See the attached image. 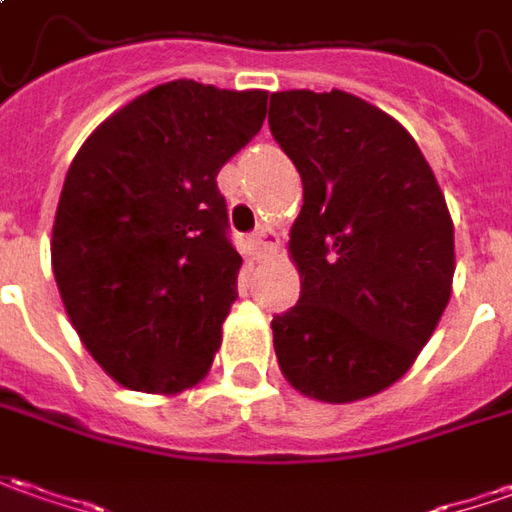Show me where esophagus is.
Masks as SVG:
<instances>
[{"instance_id":"obj_1","label":"esophagus","mask_w":512,"mask_h":512,"mask_svg":"<svg viewBox=\"0 0 512 512\" xmlns=\"http://www.w3.org/2000/svg\"><path fill=\"white\" fill-rule=\"evenodd\" d=\"M277 243V235L271 227H257L255 232V249L257 252H269L271 246Z\"/></svg>"}]
</instances>
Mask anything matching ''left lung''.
I'll return each mask as SVG.
<instances>
[{
  "mask_svg": "<svg viewBox=\"0 0 512 512\" xmlns=\"http://www.w3.org/2000/svg\"><path fill=\"white\" fill-rule=\"evenodd\" d=\"M269 128L302 179L288 252L300 302L271 319L288 384L325 403L401 378L446 311L454 224L412 134L347 92H274Z\"/></svg>",
  "mask_w": 512,
  "mask_h": 512,
  "instance_id": "8db88e82",
  "label": "left lung"
}]
</instances>
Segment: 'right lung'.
Returning <instances> with one entry per match:
<instances>
[{
  "mask_svg": "<svg viewBox=\"0 0 512 512\" xmlns=\"http://www.w3.org/2000/svg\"><path fill=\"white\" fill-rule=\"evenodd\" d=\"M269 95L170 81L114 111L72 159L52 274L81 342L137 392H182L210 370L238 300L218 170L266 120Z\"/></svg>",
  "mask_w": 512,
  "mask_h": 512,
  "instance_id": "1",
  "label": "right lung"
}]
</instances>
